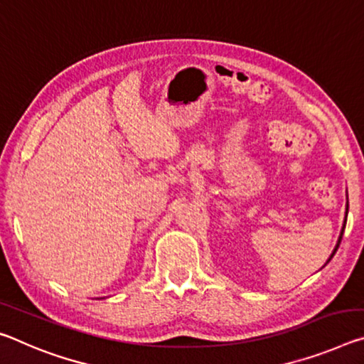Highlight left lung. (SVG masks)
Segmentation results:
<instances>
[{
  "instance_id": "8db88e82",
  "label": "left lung",
  "mask_w": 364,
  "mask_h": 364,
  "mask_svg": "<svg viewBox=\"0 0 364 364\" xmlns=\"http://www.w3.org/2000/svg\"><path fill=\"white\" fill-rule=\"evenodd\" d=\"M347 212H348V203H347ZM345 223H347V215H345V222H343V227H342V232H340V236H338V241H337V245H336V250L332 251V255H331V257H328V261H331V259L333 257V255H336L337 252V250H338V246H340V241H342V236H343V230H345ZM327 261V262H328ZM326 262V264H327Z\"/></svg>"
}]
</instances>
